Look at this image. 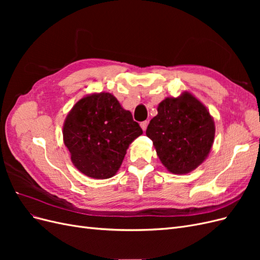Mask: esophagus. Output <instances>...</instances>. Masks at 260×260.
Segmentation results:
<instances>
[{"mask_svg":"<svg viewBox=\"0 0 260 260\" xmlns=\"http://www.w3.org/2000/svg\"><path fill=\"white\" fill-rule=\"evenodd\" d=\"M147 123H148L147 121H143V122H141V123H140L141 128H142V130H143V131H145V130H146V128H147Z\"/></svg>","mask_w":260,"mask_h":260,"instance_id":"obj_1","label":"esophagus"}]
</instances>
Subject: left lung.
<instances>
[{
  "label": "left lung",
  "mask_w": 260,
  "mask_h": 260,
  "mask_svg": "<svg viewBox=\"0 0 260 260\" xmlns=\"http://www.w3.org/2000/svg\"><path fill=\"white\" fill-rule=\"evenodd\" d=\"M149 121L146 136L166 169L185 175L207 158L215 139V121L207 107L190 92L166 98Z\"/></svg>",
  "instance_id": "1"
}]
</instances>
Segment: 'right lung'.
Wrapping results in <instances>:
<instances>
[{"mask_svg":"<svg viewBox=\"0 0 260 260\" xmlns=\"http://www.w3.org/2000/svg\"><path fill=\"white\" fill-rule=\"evenodd\" d=\"M143 131L112 93H92L70 109L62 125L64 144L74 166L92 179L119 170L129 145Z\"/></svg>","mask_w":260,"mask_h":260,"instance_id":"obj_1","label":"right lung"}]
</instances>
